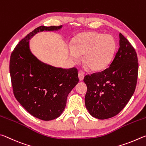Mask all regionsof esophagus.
Here are the masks:
<instances>
[{
	"label": "esophagus",
	"mask_w": 146,
	"mask_h": 146,
	"mask_svg": "<svg viewBox=\"0 0 146 146\" xmlns=\"http://www.w3.org/2000/svg\"><path fill=\"white\" fill-rule=\"evenodd\" d=\"M78 77H79V80H80V81H82L83 80L84 74L82 72H80L78 73Z\"/></svg>",
	"instance_id": "34e87169"
}]
</instances>
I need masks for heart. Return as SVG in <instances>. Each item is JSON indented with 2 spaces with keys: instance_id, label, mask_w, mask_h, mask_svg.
I'll return each instance as SVG.
<instances>
[{
  "instance_id": "obj_1",
  "label": "heart",
  "mask_w": 146,
  "mask_h": 146,
  "mask_svg": "<svg viewBox=\"0 0 146 146\" xmlns=\"http://www.w3.org/2000/svg\"><path fill=\"white\" fill-rule=\"evenodd\" d=\"M71 47L69 56L72 60L77 61L80 55L84 54V63L90 70L98 71L106 68L110 62L115 43L110 35L88 32L76 36Z\"/></svg>"
}]
</instances>
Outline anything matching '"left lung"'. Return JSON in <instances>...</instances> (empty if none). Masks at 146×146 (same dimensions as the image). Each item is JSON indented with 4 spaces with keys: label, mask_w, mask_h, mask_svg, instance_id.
<instances>
[{
    "label": "left lung",
    "mask_w": 146,
    "mask_h": 146,
    "mask_svg": "<svg viewBox=\"0 0 146 146\" xmlns=\"http://www.w3.org/2000/svg\"><path fill=\"white\" fill-rule=\"evenodd\" d=\"M119 48L108 68L84 78L85 106L92 116L106 119L117 115L133 94L139 63L134 47L119 33Z\"/></svg>",
    "instance_id": "left-lung-1"
}]
</instances>
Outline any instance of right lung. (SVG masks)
<instances>
[{"label":"right lung","instance_id":"right-lung-1","mask_svg":"<svg viewBox=\"0 0 146 146\" xmlns=\"http://www.w3.org/2000/svg\"><path fill=\"white\" fill-rule=\"evenodd\" d=\"M61 27L36 28L20 41L10 57L15 98L31 115L43 121L53 120L62 113L68 94L79 82L78 69L56 68L41 62L31 52L29 40L39 31Z\"/></svg>","mask_w":146,"mask_h":146}]
</instances>
